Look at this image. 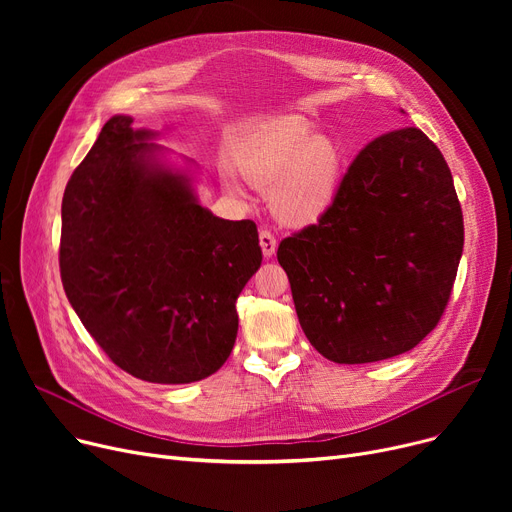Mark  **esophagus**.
I'll return each mask as SVG.
<instances>
[{
    "label": "esophagus",
    "instance_id": "esophagus-1",
    "mask_svg": "<svg viewBox=\"0 0 512 512\" xmlns=\"http://www.w3.org/2000/svg\"><path fill=\"white\" fill-rule=\"evenodd\" d=\"M259 245H261V251H263V255H265L267 259L276 255L278 242H276V236H274L270 230H261V232H259Z\"/></svg>",
    "mask_w": 512,
    "mask_h": 512
}]
</instances>
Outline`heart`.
<instances>
[{"instance_id": "b5f03b06", "label": "heart", "mask_w": 512, "mask_h": 512, "mask_svg": "<svg viewBox=\"0 0 512 512\" xmlns=\"http://www.w3.org/2000/svg\"><path fill=\"white\" fill-rule=\"evenodd\" d=\"M242 178L259 191L282 224L311 226L334 207L344 176V153L328 134H313L303 120L288 118L265 128L242 153ZM230 191H238L228 178Z\"/></svg>"}]
</instances>
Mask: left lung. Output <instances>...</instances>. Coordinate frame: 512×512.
I'll return each mask as SVG.
<instances>
[{
    "instance_id": "1",
    "label": "left lung",
    "mask_w": 512,
    "mask_h": 512,
    "mask_svg": "<svg viewBox=\"0 0 512 512\" xmlns=\"http://www.w3.org/2000/svg\"><path fill=\"white\" fill-rule=\"evenodd\" d=\"M463 240L446 159L411 126L361 149L334 207L284 238L278 261L315 351L359 365L407 353L438 326Z\"/></svg>"
}]
</instances>
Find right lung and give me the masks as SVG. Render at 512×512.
Wrapping results in <instances>:
<instances>
[{
  "instance_id": "add662e5",
  "label": "right lung",
  "mask_w": 512,
  "mask_h": 512,
  "mask_svg": "<svg viewBox=\"0 0 512 512\" xmlns=\"http://www.w3.org/2000/svg\"><path fill=\"white\" fill-rule=\"evenodd\" d=\"M118 114L66 184L60 272L87 332L151 384L209 378L232 353L236 299L261 265L257 226L199 203L195 161Z\"/></svg>"
}]
</instances>
